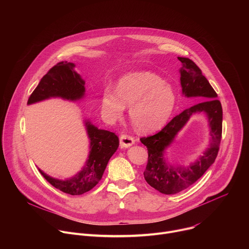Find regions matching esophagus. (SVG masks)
I'll list each match as a JSON object with an SVG mask.
<instances>
[{"mask_svg":"<svg viewBox=\"0 0 249 249\" xmlns=\"http://www.w3.org/2000/svg\"><path fill=\"white\" fill-rule=\"evenodd\" d=\"M120 146L122 148H129L133 144H135V139L127 134H121L120 135Z\"/></svg>","mask_w":249,"mask_h":249,"instance_id":"obj_1","label":"esophagus"}]
</instances>
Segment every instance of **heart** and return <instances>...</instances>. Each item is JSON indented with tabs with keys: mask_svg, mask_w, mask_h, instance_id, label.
<instances>
[{
	"mask_svg": "<svg viewBox=\"0 0 249 249\" xmlns=\"http://www.w3.org/2000/svg\"><path fill=\"white\" fill-rule=\"evenodd\" d=\"M101 113L108 121L122 117L125 106H130V119L141 133H152L162 128L176 105L173 88L152 72H134L123 76L117 89H105L100 99Z\"/></svg>",
	"mask_w": 249,
	"mask_h": 249,
	"instance_id": "1",
	"label": "heart"
}]
</instances>
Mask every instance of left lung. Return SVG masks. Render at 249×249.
I'll use <instances>...</instances> for the list:
<instances>
[{"label":"left lung","instance_id":"1","mask_svg":"<svg viewBox=\"0 0 249 249\" xmlns=\"http://www.w3.org/2000/svg\"><path fill=\"white\" fill-rule=\"evenodd\" d=\"M182 63L180 69V84L182 93L187 97H201L204 101L191 106L176 115L159 133L141 138L148 149V163L144 177L149 185L162 194H176L195 183L206 170L214 163L220 149L223 129V108L218 94L200 68L189 58L178 57ZM206 113L210 126V145L195 163L187 167H175L167 164L164 152L177 134L194 113Z\"/></svg>","mask_w":249,"mask_h":249}]
</instances>
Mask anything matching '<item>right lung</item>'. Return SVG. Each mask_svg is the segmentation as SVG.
Here are the masks:
<instances>
[{
	"mask_svg": "<svg viewBox=\"0 0 249 249\" xmlns=\"http://www.w3.org/2000/svg\"><path fill=\"white\" fill-rule=\"evenodd\" d=\"M75 64L60 62L52 67L41 79L28 98L32 104L50 97L78 100L85 95V81L74 71ZM88 136L90 141L89 156L83 167L72 178L55 179L39 169L44 178L55 188L70 195H82L91 190L101 179L110 158L119 146L118 137L109 131L101 130L86 121Z\"/></svg>",
	"mask_w": 249,
	"mask_h": 249,
	"instance_id": "obj_1",
	"label": "right lung"
}]
</instances>
